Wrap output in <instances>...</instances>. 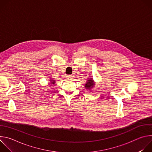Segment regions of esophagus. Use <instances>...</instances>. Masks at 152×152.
Returning a JSON list of instances; mask_svg holds the SVG:
<instances>
[{
    "mask_svg": "<svg viewBox=\"0 0 152 152\" xmlns=\"http://www.w3.org/2000/svg\"><path fill=\"white\" fill-rule=\"evenodd\" d=\"M73 79V76H72V75H67V79H68V80H72Z\"/></svg>",
    "mask_w": 152,
    "mask_h": 152,
    "instance_id": "1",
    "label": "esophagus"
}]
</instances>
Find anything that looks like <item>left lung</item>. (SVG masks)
<instances>
[{
    "label": "left lung",
    "instance_id": "1",
    "mask_svg": "<svg viewBox=\"0 0 152 152\" xmlns=\"http://www.w3.org/2000/svg\"><path fill=\"white\" fill-rule=\"evenodd\" d=\"M91 79L92 78L89 79L90 80H88V82H86V83L85 85V86L86 89H90V88H91L93 85H94L93 80Z\"/></svg>",
    "mask_w": 152,
    "mask_h": 152
}]
</instances>
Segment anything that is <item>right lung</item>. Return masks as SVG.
<instances>
[{
  "mask_svg": "<svg viewBox=\"0 0 152 152\" xmlns=\"http://www.w3.org/2000/svg\"><path fill=\"white\" fill-rule=\"evenodd\" d=\"M51 83H52V84H53V83H55V80H51Z\"/></svg>",
  "mask_w": 152,
  "mask_h": 152,
  "instance_id": "obj_1",
  "label": "right lung"
}]
</instances>
